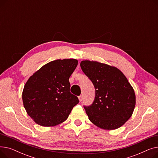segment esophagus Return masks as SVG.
<instances>
[{"label":"esophagus","mask_w":158,"mask_h":158,"mask_svg":"<svg viewBox=\"0 0 158 158\" xmlns=\"http://www.w3.org/2000/svg\"><path fill=\"white\" fill-rule=\"evenodd\" d=\"M78 98H79V101H80V102H81V101H82V99H83V97H82V95H80V96H79V97H78Z\"/></svg>","instance_id":"34e87169"}]
</instances>
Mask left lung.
<instances>
[{
  "mask_svg": "<svg viewBox=\"0 0 158 158\" xmlns=\"http://www.w3.org/2000/svg\"><path fill=\"white\" fill-rule=\"evenodd\" d=\"M80 66L95 89L94 102L84 106L89 120L106 130L120 127L130 118L136 104L135 91L127 79L107 64L85 60Z\"/></svg>",
  "mask_w": 158,
  "mask_h": 158,
  "instance_id": "left-lung-1",
  "label": "left lung"
}]
</instances>
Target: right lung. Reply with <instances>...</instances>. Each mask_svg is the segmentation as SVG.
Masks as SVG:
<instances>
[{"mask_svg":"<svg viewBox=\"0 0 158 158\" xmlns=\"http://www.w3.org/2000/svg\"><path fill=\"white\" fill-rule=\"evenodd\" d=\"M77 64L76 59L51 61L26 82L22 92L23 106L38 125L51 127L64 122L79 103L77 97L70 92L69 82Z\"/></svg>","mask_w":158,"mask_h":158,"instance_id":"add662e5","label":"right lung"}]
</instances>
